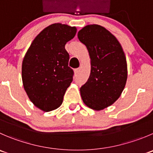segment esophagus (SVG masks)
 Here are the masks:
<instances>
[{"instance_id":"34e87169","label":"esophagus","mask_w":153,"mask_h":153,"mask_svg":"<svg viewBox=\"0 0 153 153\" xmlns=\"http://www.w3.org/2000/svg\"><path fill=\"white\" fill-rule=\"evenodd\" d=\"M79 71H80V69H75V70H74V73H75V75H78V72H79Z\"/></svg>"}]
</instances>
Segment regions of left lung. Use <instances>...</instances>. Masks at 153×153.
<instances>
[{"label":"left lung","instance_id":"left-lung-1","mask_svg":"<svg viewBox=\"0 0 153 153\" xmlns=\"http://www.w3.org/2000/svg\"><path fill=\"white\" fill-rule=\"evenodd\" d=\"M90 58V74L80 89L84 103L101 111L111 106L122 94L128 76L126 55L116 37L99 25H89L78 33Z\"/></svg>","mask_w":153,"mask_h":153}]
</instances>
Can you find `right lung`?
I'll return each mask as SVG.
<instances>
[{"instance_id":"obj_1","label":"right lung","mask_w":153,"mask_h":153,"mask_svg":"<svg viewBox=\"0 0 153 153\" xmlns=\"http://www.w3.org/2000/svg\"><path fill=\"white\" fill-rule=\"evenodd\" d=\"M76 32L75 27L67 25H49L35 37L24 57V89L31 102L45 112L61 105L73 79L65 45L73 39Z\"/></svg>"}]
</instances>
